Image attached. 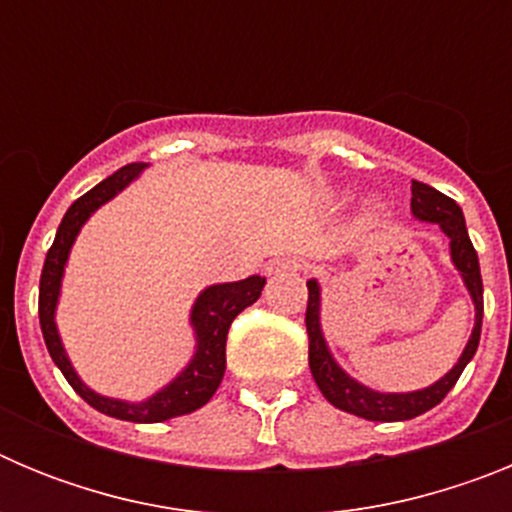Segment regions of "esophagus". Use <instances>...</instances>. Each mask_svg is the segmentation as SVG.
Returning <instances> with one entry per match:
<instances>
[{"instance_id":"1","label":"esophagus","mask_w":512,"mask_h":512,"mask_svg":"<svg viewBox=\"0 0 512 512\" xmlns=\"http://www.w3.org/2000/svg\"><path fill=\"white\" fill-rule=\"evenodd\" d=\"M302 264L297 259H277L269 264V274L274 277H284V274H292V271H300Z\"/></svg>"}]
</instances>
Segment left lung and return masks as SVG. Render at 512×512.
<instances>
[{
  "label": "left lung",
  "mask_w": 512,
  "mask_h": 512,
  "mask_svg": "<svg viewBox=\"0 0 512 512\" xmlns=\"http://www.w3.org/2000/svg\"><path fill=\"white\" fill-rule=\"evenodd\" d=\"M410 192H413L410 210H413L415 220H420V223H436L441 228V233L449 238L451 264L459 271L461 282H464V287H467L469 297L474 302L472 336H469L467 346L461 351L459 361L438 382L415 392H379L361 384L359 379H354L348 372H343L341 364L330 354L328 341L323 336V323H320V284L318 279L307 282L305 325L307 338H310L312 379H315L323 397L333 408L343 410V413L359 415L364 420H377V423H397V420L418 418V415L436 408L438 402L449 395L456 379L464 372V366L474 359L479 346V333H482V312H485V302H482V274H479L477 251H474L472 241H469L464 212H461V207L451 197H446V194H441L438 189L428 187L423 182H413Z\"/></svg>",
  "instance_id": "left-lung-1"
}]
</instances>
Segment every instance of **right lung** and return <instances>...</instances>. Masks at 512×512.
<instances>
[{"label":"right lung","mask_w":512,"mask_h":512,"mask_svg":"<svg viewBox=\"0 0 512 512\" xmlns=\"http://www.w3.org/2000/svg\"><path fill=\"white\" fill-rule=\"evenodd\" d=\"M143 169H146V164L122 166L115 174L107 176L104 182H99L97 187L89 189L87 194H81L79 200L66 210L61 225H58L56 241H53L51 251L45 256L43 274H40L38 315L40 330H43L45 346H48V354H51L53 364L61 369V374L74 387L76 395L84 397V402H89L99 413L117 420H130V423H164V420L176 418V415L194 413L197 408L207 405L210 397L215 395V390L220 387L225 374V341H228L230 323H233L238 312H243L248 305L259 300L266 279L259 277V274H253V277L241 279V282L212 284V287L202 289L197 300H194L192 312H189V325L194 330L192 359H189V364L166 387L153 392L146 400L128 402L117 400V397H104L81 382L69 354H66V348H63L56 325V307L58 297H61L63 271H66L69 253L74 248L76 235L84 228V223H87L99 207L107 205L128 184H133L143 174Z\"/></svg>","instance_id":"right-lung-1"}]
</instances>
